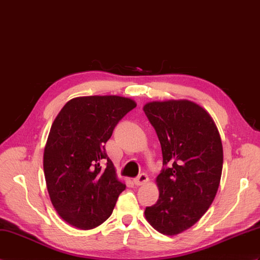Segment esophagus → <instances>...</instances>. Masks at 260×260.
<instances>
[{
  "label": "esophagus",
  "instance_id": "34e87169",
  "mask_svg": "<svg viewBox=\"0 0 260 260\" xmlns=\"http://www.w3.org/2000/svg\"><path fill=\"white\" fill-rule=\"evenodd\" d=\"M147 182H148V175L145 174V173H143V174H141V175H138V176L134 179V183H135L137 186L144 185V184H146Z\"/></svg>",
  "mask_w": 260,
  "mask_h": 260
}]
</instances>
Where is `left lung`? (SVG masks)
Wrapping results in <instances>:
<instances>
[{"label":"left lung","mask_w":260,"mask_h":260,"mask_svg":"<svg viewBox=\"0 0 260 260\" xmlns=\"http://www.w3.org/2000/svg\"><path fill=\"white\" fill-rule=\"evenodd\" d=\"M144 112L162 153L159 197L145 217L156 231L173 236L196 224L212 205L222 171L221 140L209 114L190 101L150 102Z\"/></svg>","instance_id":"obj_1"}]
</instances>
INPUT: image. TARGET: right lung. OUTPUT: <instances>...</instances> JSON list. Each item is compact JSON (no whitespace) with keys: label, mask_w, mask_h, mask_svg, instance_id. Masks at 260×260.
I'll list each match as a JSON object with an SVG mask.
<instances>
[{"label":"right lung","mask_w":260,"mask_h":260,"mask_svg":"<svg viewBox=\"0 0 260 260\" xmlns=\"http://www.w3.org/2000/svg\"><path fill=\"white\" fill-rule=\"evenodd\" d=\"M135 107L134 101L120 96H83L66 103L52 124L44 175L54 208L70 225L86 231L112 215L126 186L116 177L105 144Z\"/></svg>","instance_id":"obj_1"}]
</instances>
